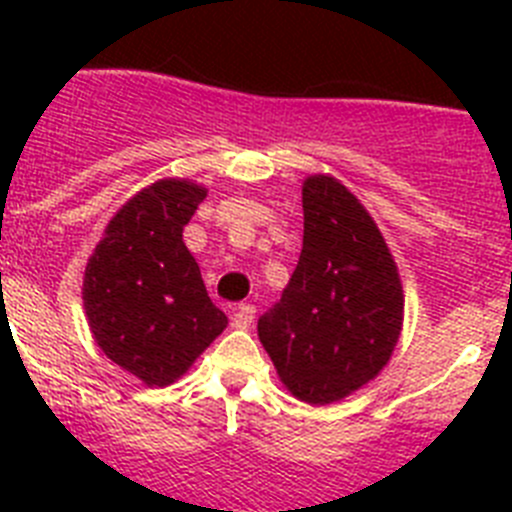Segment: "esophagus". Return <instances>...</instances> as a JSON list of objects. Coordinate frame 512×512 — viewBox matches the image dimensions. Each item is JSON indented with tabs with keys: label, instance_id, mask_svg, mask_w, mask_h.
I'll return each mask as SVG.
<instances>
[{
	"label": "esophagus",
	"instance_id": "esophagus-1",
	"mask_svg": "<svg viewBox=\"0 0 512 512\" xmlns=\"http://www.w3.org/2000/svg\"><path fill=\"white\" fill-rule=\"evenodd\" d=\"M253 318H256V307L253 305H238L233 312V328H251Z\"/></svg>",
	"mask_w": 512,
	"mask_h": 512
}]
</instances>
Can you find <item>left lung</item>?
Wrapping results in <instances>:
<instances>
[{"label": "left lung", "instance_id": "left-lung-1", "mask_svg": "<svg viewBox=\"0 0 512 512\" xmlns=\"http://www.w3.org/2000/svg\"><path fill=\"white\" fill-rule=\"evenodd\" d=\"M302 212L300 261L282 300L261 315L259 338L297 400L330 405L392 359L405 295L374 217L336 176H307Z\"/></svg>", "mask_w": 512, "mask_h": 512}]
</instances>
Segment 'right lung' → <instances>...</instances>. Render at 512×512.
<instances>
[{"label":"right lung","mask_w":512,"mask_h":512,"mask_svg":"<svg viewBox=\"0 0 512 512\" xmlns=\"http://www.w3.org/2000/svg\"><path fill=\"white\" fill-rule=\"evenodd\" d=\"M205 197L189 179L140 189L107 223L84 269L94 341L148 387L176 382L228 325L182 238Z\"/></svg>","instance_id":"right-lung-1"}]
</instances>
